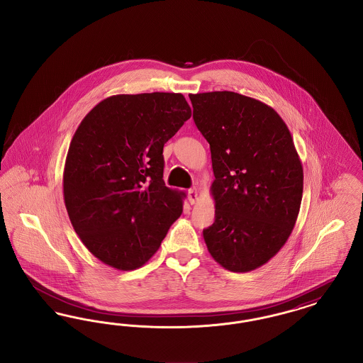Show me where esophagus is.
Masks as SVG:
<instances>
[{"label":"esophagus","mask_w":363,"mask_h":363,"mask_svg":"<svg viewBox=\"0 0 363 363\" xmlns=\"http://www.w3.org/2000/svg\"><path fill=\"white\" fill-rule=\"evenodd\" d=\"M188 194H189V203L191 206L199 201V190L196 189V188L190 189L189 191H188Z\"/></svg>","instance_id":"1"}]
</instances>
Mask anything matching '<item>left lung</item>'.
<instances>
[{
	"instance_id": "left-lung-1",
	"label": "left lung",
	"mask_w": 363,
	"mask_h": 363,
	"mask_svg": "<svg viewBox=\"0 0 363 363\" xmlns=\"http://www.w3.org/2000/svg\"><path fill=\"white\" fill-rule=\"evenodd\" d=\"M193 120L209 143L215 222L208 252L231 272L272 259L296 222L303 169L287 125L257 99L231 91L190 94Z\"/></svg>"
}]
</instances>
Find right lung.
I'll list each match as a JSON object with an SVG mask.
<instances>
[{
    "mask_svg": "<svg viewBox=\"0 0 363 363\" xmlns=\"http://www.w3.org/2000/svg\"><path fill=\"white\" fill-rule=\"evenodd\" d=\"M191 116L182 94L113 95L76 129L64 201L79 238L104 264L133 271L181 216L184 191L163 181V147Z\"/></svg>",
    "mask_w": 363,
    "mask_h": 363,
    "instance_id": "right-lung-1",
    "label": "right lung"
}]
</instances>
